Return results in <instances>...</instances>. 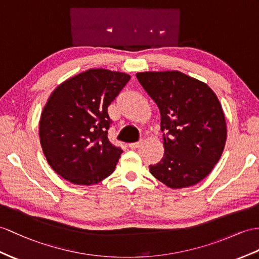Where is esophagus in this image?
<instances>
[{
    "label": "esophagus",
    "instance_id": "1",
    "mask_svg": "<svg viewBox=\"0 0 259 259\" xmlns=\"http://www.w3.org/2000/svg\"><path fill=\"white\" fill-rule=\"evenodd\" d=\"M142 144H143V140L138 141V142H136V143H131V144H128V147L132 148V149H136V148H138L140 146H142Z\"/></svg>",
    "mask_w": 259,
    "mask_h": 259
}]
</instances>
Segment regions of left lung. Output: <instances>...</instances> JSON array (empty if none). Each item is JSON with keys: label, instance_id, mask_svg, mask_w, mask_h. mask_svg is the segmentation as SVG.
Wrapping results in <instances>:
<instances>
[{"label": "left lung", "instance_id": "1", "mask_svg": "<svg viewBox=\"0 0 259 259\" xmlns=\"http://www.w3.org/2000/svg\"><path fill=\"white\" fill-rule=\"evenodd\" d=\"M136 77L161 116L165 154L149 171L172 189L198 184L219 161L226 142L225 117L215 93L179 71L140 72Z\"/></svg>", "mask_w": 259, "mask_h": 259}]
</instances>
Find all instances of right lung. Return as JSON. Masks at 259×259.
<instances>
[{"mask_svg":"<svg viewBox=\"0 0 259 259\" xmlns=\"http://www.w3.org/2000/svg\"><path fill=\"white\" fill-rule=\"evenodd\" d=\"M130 79L126 73L90 69L52 93L41 113L39 138L48 163L60 177L90 186L114 171L123 150L109 141L108 108Z\"/></svg>","mask_w":259,"mask_h":259,"instance_id":"obj_1","label":"right lung"}]
</instances>
